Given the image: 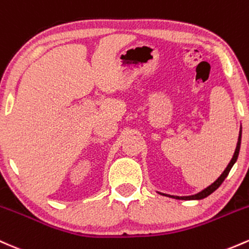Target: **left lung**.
<instances>
[{
	"instance_id": "left-lung-1",
	"label": "left lung",
	"mask_w": 249,
	"mask_h": 249,
	"mask_svg": "<svg viewBox=\"0 0 249 249\" xmlns=\"http://www.w3.org/2000/svg\"><path fill=\"white\" fill-rule=\"evenodd\" d=\"M241 133H242V130H240L239 139H237L236 149H235V152H234V155H233V158H231V162H229V164L227 165V168L225 169V171H223V173L221 174V176L218 177V178L214 183H213V184H210L209 187H207L206 189L200 191V193H198V194H195V195H191V196H170V195H165V196H170V197L177 198V200H202V198L207 197V196H209L210 194L214 193V191L216 190L221 184H222V182L225 181L226 177L228 176V174H229V171H231V169L233 168L234 163L236 162L237 156H239V151H240V145H241ZM163 195H164V194H163Z\"/></svg>"
}]
</instances>
